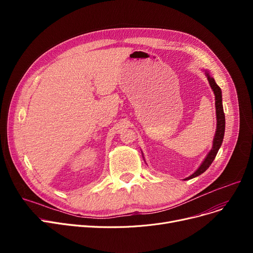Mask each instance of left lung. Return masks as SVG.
Segmentation results:
<instances>
[{
	"label": "left lung",
	"instance_id": "obj_1",
	"mask_svg": "<svg viewBox=\"0 0 253 253\" xmlns=\"http://www.w3.org/2000/svg\"><path fill=\"white\" fill-rule=\"evenodd\" d=\"M207 79H208V82L210 84V87L212 89V91L214 92V95H215V109H216V131H215V135L213 138V144H212V149L211 151L208 153V155L206 156V158L204 159V161L202 162V164L200 165L194 173L184 178V180H188V179H192L196 176H199L200 174H202L203 172H205L209 166L211 165V163L213 162L214 158L220 148V145L222 143L223 140V135H224V127H225V118H224V113H223V108H222V98H221V90L219 88V86L215 83L214 79L212 78L208 72H205Z\"/></svg>",
	"mask_w": 253,
	"mask_h": 253
}]
</instances>
